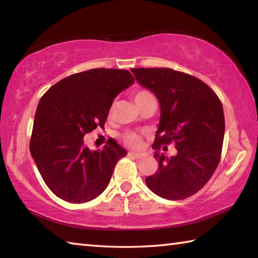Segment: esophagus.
Returning <instances> with one entry per match:
<instances>
[{
    "mask_svg": "<svg viewBox=\"0 0 258 258\" xmlns=\"http://www.w3.org/2000/svg\"><path fill=\"white\" fill-rule=\"evenodd\" d=\"M131 155H132L134 158H137V159H142L147 157V154H145V152H131Z\"/></svg>",
    "mask_w": 258,
    "mask_h": 258,
    "instance_id": "1",
    "label": "esophagus"
}]
</instances>
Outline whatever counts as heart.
<instances>
[{
	"instance_id": "heart-1",
	"label": "heart",
	"mask_w": 258,
	"mask_h": 258,
	"mask_svg": "<svg viewBox=\"0 0 258 258\" xmlns=\"http://www.w3.org/2000/svg\"><path fill=\"white\" fill-rule=\"evenodd\" d=\"M149 97H151V94L148 92V91H139V92L134 94V101L138 106V104H140L142 101H145V100ZM121 140H123L125 145H127L128 147H132V148H138L141 146L142 143L141 137L134 132L124 133L121 135Z\"/></svg>"
}]
</instances>
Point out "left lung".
Returning a JSON list of instances; mask_svg holds the SVG:
<instances>
[{
  "mask_svg": "<svg viewBox=\"0 0 258 258\" xmlns=\"http://www.w3.org/2000/svg\"><path fill=\"white\" fill-rule=\"evenodd\" d=\"M142 86L160 103V121L152 148L158 171L146 177L149 189L161 198L182 200L197 194L221 160L224 112L216 93L199 78L169 68L131 69ZM173 142L178 154L159 155Z\"/></svg>",
  "mask_w": 258,
  "mask_h": 258,
  "instance_id": "1",
  "label": "left lung"
}]
</instances>
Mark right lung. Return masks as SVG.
Returning <instances> with one entry per match:
<instances>
[{"label": "right lung", "mask_w": 258, "mask_h": 258, "mask_svg": "<svg viewBox=\"0 0 258 258\" xmlns=\"http://www.w3.org/2000/svg\"><path fill=\"white\" fill-rule=\"evenodd\" d=\"M133 83L124 69H90L59 81L41 98L29 149L56 197L82 204L106 190L117 161L127 152L115 140L92 151L83 138L103 127L113 99Z\"/></svg>", "instance_id": "right-lung-1"}]
</instances>
